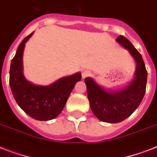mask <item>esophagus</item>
I'll return each instance as SVG.
<instances>
[{"label":"esophagus","instance_id":"esophagus-1","mask_svg":"<svg viewBox=\"0 0 157 157\" xmlns=\"http://www.w3.org/2000/svg\"><path fill=\"white\" fill-rule=\"evenodd\" d=\"M90 71H84L82 72V78H85L88 77V76H90Z\"/></svg>","mask_w":157,"mask_h":157}]
</instances>
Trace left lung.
<instances>
[{"instance_id":"obj_1","label":"left lung","mask_w":157,"mask_h":157,"mask_svg":"<svg viewBox=\"0 0 157 157\" xmlns=\"http://www.w3.org/2000/svg\"><path fill=\"white\" fill-rule=\"evenodd\" d=\"M119 43L128 49L136 62L135 79L124 90L108 92L90 78H85L90 109L99 120L116 124L132 115L140 104L146 90L147 72L140 52L124 36L116 38Z\"/></svg>"}]
</instances>
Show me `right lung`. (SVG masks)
Instances as JSON below:
<instances>
[{"label": "right lung", "mask_w": 157, "mask_h": 157, "mask_svg": "<svg viewBox=\"0 0 157 157\" xmlns=\"http://www.w3.org/2000/svg\"><path fill=\"white\" fill-rule=\"evenodd\" d=\"M33 33L25 37L12 59L10 71V85L19 107L35 120H53L64 108L76 82L81 80L80 73L62 78L52 85L36 86L27 81L22 73V55L25 43Z\"/></svg>", "instance_id": "add662e5"}]
</instances>
